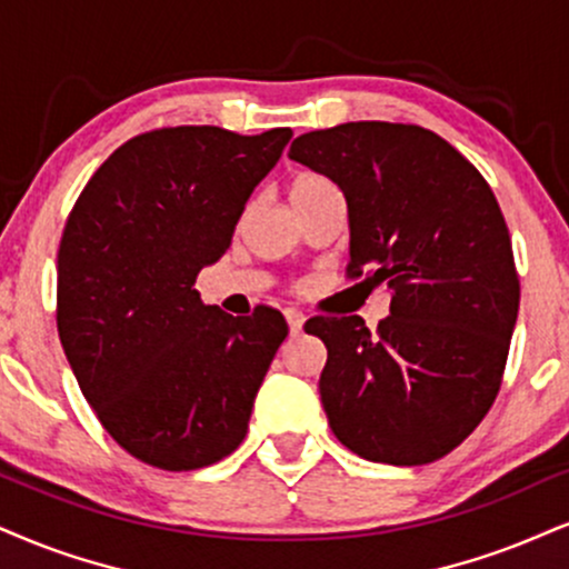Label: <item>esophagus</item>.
Wrapping results in <instances>:
<instances>
[{
    "label": "esophagus",
    "instance_id": "esophagus-1",
    "mask_svg": "<svg viewBox=\"0 0 569 569\" xmlns=\"http://www.w3.org/2000/svg\"><path fill=\"white\" fill-rule=\"evenodd\" d=\"M284 319H287V325H290V332H300L306 325V317L300 311H296V308H287Z\"/></svg>",
    "mask_w": 569,
    "mask_h": 569
}]
</instances>
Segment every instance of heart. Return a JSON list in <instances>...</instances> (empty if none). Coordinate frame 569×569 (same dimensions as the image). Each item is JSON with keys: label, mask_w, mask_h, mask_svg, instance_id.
I'll return each instance as SVG.
<instances>
[{"label": "heart", "mask_w": 569, "mask_h": 569, "mask_svg": "<svg viewBox=\"0 0 569 569\" xmlns=\"http://www.w3.org/2000/svg\"><path fill=\"white\" fill-rule=\"evenodd\" d=\"M335 184L327 177H319V173H298L296 179L290 181V202H303L313 200L319 194L332 192Z\"/></svg>", "instance_id": "obj_1"}]
</instances>
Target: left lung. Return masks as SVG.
Wrapping results in <instances>:
<instances>
[{
    "label": "left lung",
    "instance_id": "1",
    "mask_svg": "<svg viewBox=\"0 0 569 569\" xmlns=\"http://www.w3.org/2000/svg\"><path fill=\"white\" fill-rule=\"evenodd\" d=\"M290 158L342 189L348 277L388 282L390 317H313L327 346L321 403L361 459L430 465L499 396L520 279L493 189L443 137L413 123L356 121L300 134Z\"/></svg>",
    "mask_w": 569,
    "mask_h": 569
}]
</instances>
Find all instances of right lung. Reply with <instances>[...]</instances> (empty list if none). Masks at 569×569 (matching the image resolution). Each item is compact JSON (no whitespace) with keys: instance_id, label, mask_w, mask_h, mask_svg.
<instances>
[{"instance_id":"add662e5","label":"right lung","mask_w":569,"mask_h":569,"mask_svg":"<svg viewBox=\"0 0 569 569\" xmlns=\"http://www.w3.org/2000/svg\"><path fill=\"white\" fill-rule=\"evenodd\" d=\"M290 129L242 137L177 126L118 147L70 210L58 250V332L79 388L123 451L187 472L244 440L287 321L229 317L194 279L227 252Z\"/></svg>"}]
</instances>
